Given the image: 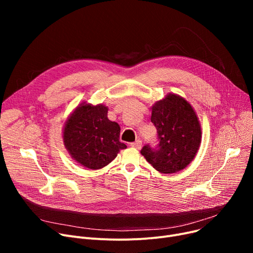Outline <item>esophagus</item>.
<instances>
[{"label":"esophagus","mask_w":253,"mask_h":253,"mask_svg":"<svg viewBox=\"0 0 253 253\" xmlns=\"http://www.w3.org/2000/svg\"><path fill=\"white\" fill-rule=\"evenodd\" d=\"M130 145H131V147L135 148V149H140V148H141V145H142V142H141V140L137 139V140H136V141H134V142H131V143H130Z\"/></svg>","instance_id":"34e87169"}]
</instances>
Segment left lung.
<instances>
[{
    "label": "left lung",
    "instance_id": "obj_1",
    "mask_svg": "<svg viewBox=\"0 0 253 253\" xmlns=\"http://www.w3.org/2000/svg\"><path fill=\"white\" fill-rule=\"evenodd\" d=\"M151 121L157 129V144H145L140 153L161 173H175L195 158L201 142V128L191 104L169 94L152 110Z\"/></svg>",
    "mask_w": 253,
    "mask_h": 253
}]
</instances>
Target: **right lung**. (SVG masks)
<instances>
[{
	"label": "right lung",
	"mask_w": 253,
	"mask_h": 253,
	"mask_svg": "<svg viewBox=\"0 0 253 253\" xmlns=\"http://www.w3.org/2000/svg\"><path fill=\"white\" fill-rule=\"evenodd\" d=\"M119 138L120 126L108 119V108L102 104L79 106L63 131L64 145L72 157L93 170L106 166L127 148Z\"/></svg>",
	"instance_id": "obj_1"
}]
</instances>
